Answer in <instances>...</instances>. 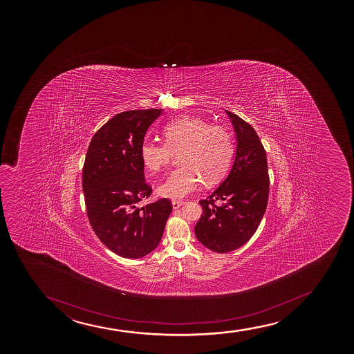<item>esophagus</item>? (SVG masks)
<instances>
[{
    "instance_id": "1",
    "label": "esophagus",
    "mask_w": 354,
    "mask_h": 354,
    "mask_svg": "<svg viewBox=\"0 0 354 354\" xmlns=\"http://www.w3.org/2000/svg\"><path fill=\"white\" fill-rule=\"evenodd\" d=\"M183 204V201H172V207H174V209H178V207H182Z\"/></svg>"
}]
</instances>
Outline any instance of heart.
<instances>
[{
  "mask_svg": "<svg viewBox=\"0 0 354 354\" xmlns=\"http://www.w3.org/2000/svg\"><path fill=\"white\" fill-rule=\"evenodd\" d=\"M165 144L145 142L140 147L144 167L153 172L165 169L174 152L180 165L171 172L157 192L162 197L182 199L197 190L203 179L214 183L225 174L232 153V134L224 127H210L202 119L184 117L162 129Z\"/></svg>",
  "mask_w": 354,
  "mask_h": 354,
  "instance_id": "b5f03b06",
  "label": "heart"
}]
</instances>
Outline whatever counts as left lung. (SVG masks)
I'll return each instance as SVG.
<instances>
[{"label": "left lung", "mask_w": 354, "mask_h": 354, "mask_svg": "<svg viewBox=\"0 0 354 354\" xmlns=\"http://www.w3.org/2000/svg\"><path fill=\"white\" fill-rule=\"evenodd\" d=\"M236 134L235 159L227 178L207 199L195 225L197 240L216 252H232L257 232L268 203L267 156L252 125L225 110Z\"/></svg>", "instance_id": "left-lung-1"}]
</instances>
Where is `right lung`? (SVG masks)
Returning <instances> with one entry per match:
<instances>
[{"instance_id": "1", "label": "right lung", "mask_w": 354, "mask_h": 354, "mask_svg": "<svg viewBox=\"0 0 354 354\" xmlns=\"http://www.w3.org/2000/svg\"><path fill=\"white\" fill-rule=\"evenodd\" d=\"M162 112L115 114L94 134L82 169L91 225L107 248L127 259H140L157 248L172 210L167 198L138 207L152 192L144 177L140 147Z\"/></svg>"}]
</instances>
